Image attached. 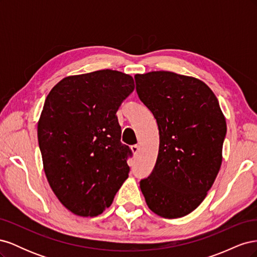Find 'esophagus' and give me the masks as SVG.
Wrapping results in <instances>:
<instances>
[{"mask_svg":"<svg viewBox=\"0 0 257 257\" xmlns=\"http://www.w3.org/2000/svg\"><path fill=\"white\" fill-rule=\"evenodd\" d=\"M139 149H141V147H139L138 145H134V146L131 147V150H132V152H133L134 155H137Z\"/></svg>","mask_w":257,"mask_h":257,"instance_id":"obj_1","label":"esophagus"}]
</instances>
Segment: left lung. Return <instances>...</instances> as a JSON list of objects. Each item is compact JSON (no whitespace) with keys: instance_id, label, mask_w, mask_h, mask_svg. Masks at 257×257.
<instances>
[{"instance_id":"left-lung-1","label":"left lung","mask_w":257,"mask_h":257,"mask_svg":"<svg viewBox=\"0 0 257 257\" xmlns=\"http://www.w3.org/2000/svg\"><path fill=\"white\" fill-rule=\"evenodd\" d=\"M135 81L160 134L157 163L141 190L155 214L182 217L203 203L219 174L225 116L212 90L195 77L158 71L136 74Z\"/></svg>"}]
</instances>
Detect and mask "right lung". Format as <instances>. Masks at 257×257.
<instances>
[{
    "label": "right lung",
    "mask_w": 257,
    "mask_h": 257,
    "mask_svg": "<svg viewBox=\"0 0 257 257\" xmlns=\"http://www.w3.org/2000/svg\"><path fill=\"white\" fill-rule=\"evenodd\" d=\"M134 88L131 75L102 69L65 77L46 97L37 123L45 175L76 215L104 212L128 178L116 110Z\"/></svg>",
    "instance_id": "add662e5"
}]
</instances>
